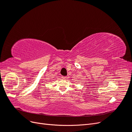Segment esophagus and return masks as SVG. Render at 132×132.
Returning a JSON list of instances; mask_svg holds the SVG:
<instances>
[{
	"label": "esophagus",
	"instance_id": "34e87169",
	"mask_svg": "<svg viewBox=\"0 0 132 132\" xmlns=\"http://www.w3.org/2000/svg\"><path fill=\"white\" fill-rule=\"evenodd\" d=\"M62 78H63V79H65L67 78V77H64V76H62Z\"/></svg>",
	"mask_w": 132,
	"mask_h": 132
}]
</instances>
